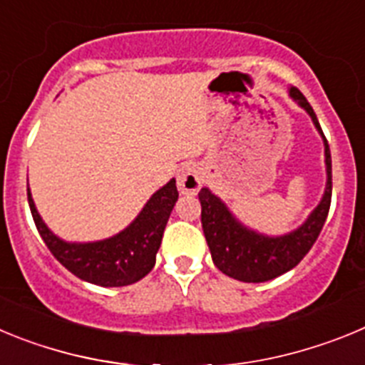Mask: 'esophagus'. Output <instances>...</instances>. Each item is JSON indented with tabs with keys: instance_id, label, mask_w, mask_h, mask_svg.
Instances as JSON below:
<instances>
[{
	"instance_id": "esophagus-1",
	"label": "esophagus",
	"mask_w": 365,
	"mask_h": 365,
	"mask_svg": "<svg viewBox=\"0 0 365 365\" xmlns=\"http://www.w3.org/2000/svg\"><path fill=\"white\" fill-rule=\"evenodd\" d=\"M202 185V172L199 164L186 163L180 166L179 173H177V186H179L180 193L186 195H195Z\"/></svg>"
}]
</instances>
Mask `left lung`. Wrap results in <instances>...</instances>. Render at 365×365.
<instances>
[{"label":"left lung","mask_w":365,"mask_h":365,"mask_svg":"<svg viewBox=\"0 0 365 365\" xmlns=\"http://www.w3.org/2000/svg\"><path fill=\"white\" fill-rule=\"evenodd\" d=\"M289 96L299 108L307 111L314 128L324 138L325 148V172H327L325 192L322 195V201L309 214L305 222L289 234H261V232L245 227L243 222L228 210V206L210 190L202 188L199 192L202 232L210 248L214 265L222 274L245 283L269 282L294 269L318 240L327 219L329 206H331L333 175H331V151H329L327 138L324 137L320 122L316 118L307 98L296 87L289 89Z\"/></svg>","instance_id":"8db88e82"}]
</instances>
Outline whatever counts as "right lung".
Masks as SVG:
<instances>
[{"instance_id":"obj_1","label":"right lung","mask_w":365,"mask_h":365,"mask_svg":"<svg viewBox=\"0 0 365 365\" xmlns=\"http://www.w3.org/2000/svg\"><path fill=\"white\" fill-rule=\"evenodd\" d=\"M29 206L41 240L69 272L100 287H124L143 279L155 265L164 228L175 206L179 192L175 179L159 188L148 199L130 227L108 240L91 243H71L60 240L43 222L27 190Z\"/></svg>"}]
</instances>
